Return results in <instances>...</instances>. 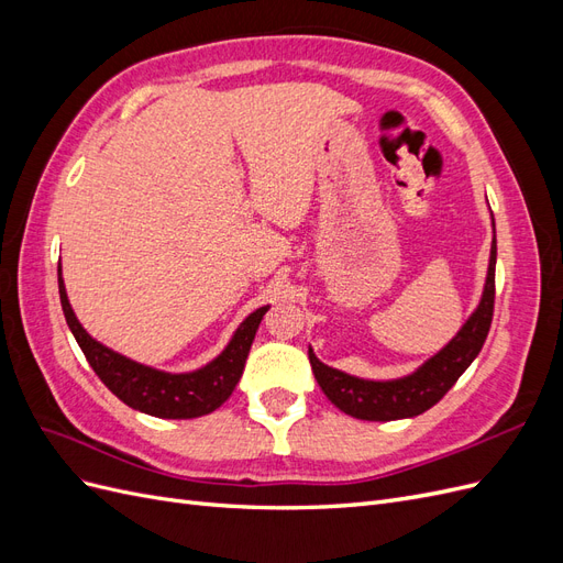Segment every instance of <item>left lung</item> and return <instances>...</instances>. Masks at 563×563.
<instances>
[{"label":"left lung","mask_w":563,"mask_h":563,"mask_svg":"<svg viewBox=\"0 0 563 563\" xmlns=\"http://www.w3.org/2000/svg\"><path fill=\"white\" fill-rule=\"evenodd\" d=\"M490 225V258L479 305H476L474 312L449 343L432 354L428 362H422L413 373L391 380L350 376L345 371L319 362L314 350L310 347L308 354L312 373L321 391L333 406L360 420L385 422L413 418L432 408L455 385V380L463 376L467 366L476 360V354L482 352L493 319V300H496V220Z\"/></svg>","instance_id":"left-lung-1"}]
</instances>
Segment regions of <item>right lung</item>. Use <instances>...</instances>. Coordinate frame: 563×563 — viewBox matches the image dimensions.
<instances>
[{"label": "right lung", "instance_id": "add662e5", "mask_svg": "<svg viewBox=\"0 0 563 563\" xmlns=\"http://www.w3.org/2000/svg\"><path fill=\"white\" fill-rule=\"evenodd\" d=\"M58 291L67 327H70L84 356H87V362L96 371V376L106 383L114 397L135 408V411L168 420L207 416L228 401L244 373L255 331H258L265 312L269 310V305H263V308L251 312L240 323V329L232 333L225 350L213 356L209 364L195 371L172 373L133 362L129 356L91 338L79 323L70 300H67L60 265Z\"/></svg>", "mask_w": 563, "mask_h": 563}]
</instances>
